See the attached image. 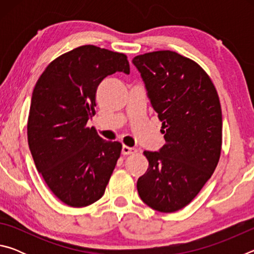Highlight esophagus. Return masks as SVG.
Here are the masks:
<instances>
[{
	"mask_svg": "<svg viewBox=\"0 0 254 254\" xmlns=\"http://www.w3.org/2000/svg\"><path fill=\"white\" fill-rule=\"evenodd\" d=\"M136 149L132 147H127V145H123L122 147V154H132L135 153Z\"/></svg>",
	"mask_w": 254,
	"mask_h": 254,
	"instance_id": "esophagus-1",
	"label": "esophagus"
}]
</instances>
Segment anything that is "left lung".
Instances as JSON below:
<instances>
[{"label":"left lung","mask_w":254,"mask_h":254,"mask_svg":"<svg viewBox=\"0 0 254 254\" xmlns=\"http://www.w3.org/2000/svg\"><path fill=\"white\" fill-rule=\"evenodd\" d=\"M132 63L166 141L158 151L143 152L149 167L137 179V192L151 208L173 213L195 198L220 160V98L203 68L175 51L140 55Z\"/></svg>","instance_id":"left-lung-1"}]
</instances>
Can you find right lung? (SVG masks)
<instances>
[{"mask_svg": "<svg viewBox=\"0 0 254 254\" xmlns=\"http://www.w3.org/2000/svg\"><path fill=\"white\" fill-rule=\"evenodd\" d=\"M130 74L124 54L87 45L55 59L34 86L28 143L50 190L71 207L104 195L122 144L106 141L86 123L95 114V95L105 77Z\"/></svg>", "mask_w": 254, "mask_h": 254, "instance_id": "right-lung-1", "label": "right lung"}]
</instances>
